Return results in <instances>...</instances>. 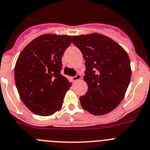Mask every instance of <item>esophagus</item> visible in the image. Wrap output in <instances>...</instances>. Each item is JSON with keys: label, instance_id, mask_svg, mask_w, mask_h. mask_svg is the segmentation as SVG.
I'll list each match as a JSON object with an SVG mask.
<instances>
[{"label": "esophagus", "instance_id": "1", "mask_svg": "<svg viewBox=\"0 0 150 150\" xmlns=\"http://www.w3.org/2000/svg\"><path fill=\"white\" fill-rule=\"evenodd\" d=\"M72 79L73 81H79L81 79V75L80 74H78V75H76L75 76L72 77Z\"/></svg>", "mask_w": 150, "mask_h": 150}]
</instances>
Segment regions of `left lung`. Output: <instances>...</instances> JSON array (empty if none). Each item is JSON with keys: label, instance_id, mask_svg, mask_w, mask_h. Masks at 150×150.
Segmentation results:
<instances>
[{"label": "left lung", "instance_id": "left-lung-1", "mask_svg": "<svg viewBox=\"0 0 150 150\" xmlns=\"http://www.w3.org/2000/svg\"><path fill=\"white\" fill-rule=\"evenodd\" d=\"M85 60L83 80L87 93L81 107L93 115L108 114L120 105L130 82L132 69L127 52L113 40L99 33L72 36Z\"/></svg>", "mask_w": 150, "mask_h": 150}]
</instances>
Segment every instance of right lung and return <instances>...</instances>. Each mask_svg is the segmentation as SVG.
<instances>
[{"label": "right lung", "mask_w": 150, "mask_h": 150, "mask_svg": "<svg viewBox=\"0 0 150 150\" xmlns=\"http://www.w3.org/2000/svg\"><path fill=\"white\" fill-rule=\"evenodd\" d=\"M72 36L48 33L36 37L21 51L15 66V81L23 103L36 115L60 110L70 88L60 74L62 57Z\"/></svg>", "instance_id": "add662e5"}]
</instances>
